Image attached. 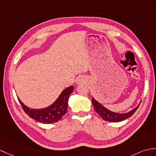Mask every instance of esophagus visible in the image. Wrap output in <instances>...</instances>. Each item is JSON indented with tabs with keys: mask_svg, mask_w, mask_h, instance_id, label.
<instances>
[{
	"mask_svg": "<svg viewBox=\"0 0 156 156\" xmlns=\"http://www.w3.org/2000/svg\"><path fill=\"white\" fill-rule=\"evenodd\" d=\"M84 80H84V77L80 76V77H78V79H77V84H81V83L84 82Z\"/></svg>",
	"mask_w": 156,
	"mask_h": 156,
	"instance_id": "esophagus-1",
	"label": "esophagus"
}]
</instances>
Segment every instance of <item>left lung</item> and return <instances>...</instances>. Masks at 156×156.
<instances>
[{"label":"left lung","instance_id":"left-lung-1","mask_svg":"<svg viewBox=\"0 0 156 156\" xmlns=\"http://www.w3.org/2000/svg\"><path fill=\"white\" fill-rule=\"evenodd\" d=\"M92 102L94 106V108L95 109V111L100 115L101 117H102V118H103L104 120L111 122H121L129 118L130 116H132L140 106L139 104L138 106L134 108V109L128 112V113L119 114V113H115V112H113L109 110H108L107 108L104 107L102 104H100L98 102H97V101L93 97H92Z\"/></svg>","mask_w":156,"mask_h":156}]
</instances>
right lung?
Segmentation results:
<instances>
[{"mask_svg":"<svg viewBox=\"0 0 156 156\" xmlns=\"http://www.w3.org/2000/svg\"><path fill=\"white\" fill-rule=\"evenodd\" d=\"M74 87L71 86L64 90L55 102L51 106L44 109L33 110L21 102L19 99L21 106L29 117L43 124H52L59 121L63 115L66 113L68 108V101L70 94L73 92Z\"/></svg>","mask_w":156,"mask_h":156,"instance_id":"add662e5","label":"right lung"}]
</instances>
